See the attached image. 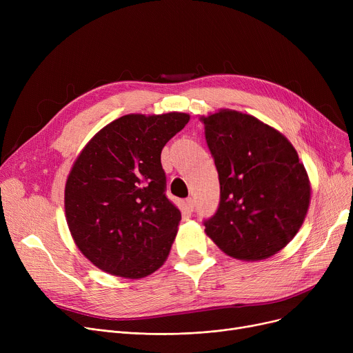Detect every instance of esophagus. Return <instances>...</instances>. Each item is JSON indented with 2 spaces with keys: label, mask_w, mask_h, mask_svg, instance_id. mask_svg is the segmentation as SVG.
Returning <instances> with one entry per match:
<instances>
[{
  "label": "esophagus",
  "mask_w": 353,
  "mask_h": 353,
  "mask_svg": "<svg viewBox=\"0 0 353 353\" xmlns=\"http://www.w3.org/2000/svg\"><path fill=\"white\" fill-rule=\"evenodd\" d=\"M186 209H188L189 212H193V209H194V200H193L192 197L186 199Z\"/></svg>",
  "instance_id": "1"
}]
</instances>
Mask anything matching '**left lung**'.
I'll return each instance as SVG.
<instances>
[{"label": "left lung", "instance_id": "left-lung-1", "mask_svg": "<svg viewBox=\"0 0 353 353\" xmlns=\"http://www.w3.org/2000/svg\"><path fill=\"white\" fill-rule=\"evenodd\" d=\"M220 183V203L206 234L226 254L263 261L299 232L310 181L292 143L276 128L240 111L201 116Z\"/></svg>", "mask_w": 353, "mask_h": 353}]
</instances>
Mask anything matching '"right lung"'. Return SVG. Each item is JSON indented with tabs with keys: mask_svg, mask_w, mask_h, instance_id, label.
<instances>
[{
	"mask_svg": "<svg viewBox=\"0 0 353 353\" xmlns=\"http://www.w3.org/2000/svg\"><path fill=\"white\" fill-rule=\"evenodd\" d=\"M189 120L177 111L123 116L103 127L74 161L65 220L74 243L103 272L141 279L165 262L181 213L164 194L160 154Z\"/></svg>",
	"mask_w": 353,
	"mask_h": 353,
	"instance_id": "1",
	"label": "right lung"
}]
</instances>
